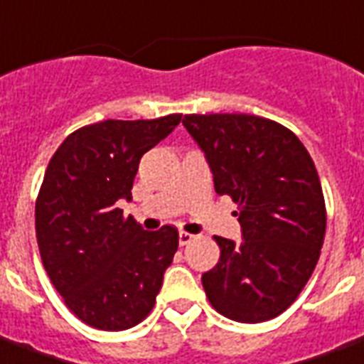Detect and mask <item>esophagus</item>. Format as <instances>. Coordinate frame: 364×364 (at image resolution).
<instances>
[{
    "instance_id": "1",
    "label": "esophagus",
    "mask_w": 364,
    "mask_h": 364,
    "mask_svg": "<svg viewBox=\"0 0 364 364\" xmlns=\"http://www.w3.org/2000/svg\"><path fill=\"white\" fill-rule=\"evenodd\" d=\"M193 238L194 237H193V235H191V232H185V231L179 232V244H181V246H185V244L191 242Z\"/></svg>"
}]
</instances>
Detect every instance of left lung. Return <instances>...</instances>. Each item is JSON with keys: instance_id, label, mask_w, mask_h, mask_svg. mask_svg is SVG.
Segmentation results:
<instances>
[{"instance_id": "obj_1", "label": "left lung", "mask_w": 364, "mask_h": 364, "mask_svg": "<svg viewBox=\"0 0 364 364\" xmlns=\"http://www.w3.org/2000/svg\"><path fill=\"white\" fill-rule=\"evenodd\" d=\"M218 194L237 204L242 240L215 237L221 256L202 274L210 304L237 323L287 311L317 265L326 208L309 152L288 127L252 114H187Z\"/></svg>"}]
</instances>
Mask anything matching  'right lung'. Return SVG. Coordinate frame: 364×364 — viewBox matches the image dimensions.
<instances>
[{"label":"right lung","mask_w":364,"mask_h":364,"mask_svg":"<svg viewBox=\"0 0 364 364\" xmlns=\"http://www.w3.org/2000/svg\"><path fill=\"white\" fill-rule=\"evenodd\" d=\"M181 114L83 126L49 160L36 200L41 262L66 307L93 328H132L152 311L177 229L145 231L118 208L132 200L139 160Z\"/></svg>","instance_id":"right-lung-1"}]
</instances>
